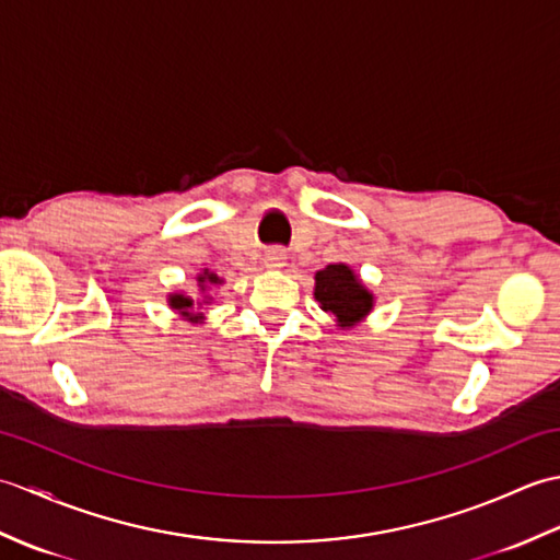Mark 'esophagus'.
Masks as SVG:
<instances>
[{"label": "esophagus", "instance_id": "obj_1", "mask_svg": "<svg viewBox=\"0 0 560 560\" xmlns=\"http://www.w3.org/2000/svg\"><path fill=\"white\" fill-rule=\"evenodd\" d=\"M265 267L267 269H283L287 267V253L281 247H271L265 253Z\"/></svg>", "mask_w": 560, "mask_h": 560}]
</instances>
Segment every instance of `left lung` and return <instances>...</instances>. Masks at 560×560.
Returning a JSON list of instances; mask_svg holds the SVG:
<instances>
[{"mask_svg": "<svg viewBox=\"0 0 560 560\" xmlns=\"http://www.w3.org/2000/svg\"><path fill=\"white\" fill-rule=\"evenodd\" d=\"M315 301L339 329H353L373 313L375 295L349 265L337 261L315 273Z\"/></svg>", "mask_w": 560, "mask_h": 560, "instance_id": "left-lung-1", "label": "left lung"}]
</instances>
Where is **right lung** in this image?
Listing matches in <instances>:
<instances>
[{"mask_svg": "<svg viewBox=\"0 0 560 560\" xmlns=\"http://www.w3.org/2000/svg\"><path fill=\"white\" fill-rule=\"evenodd\" d=\"M195 279H197V289H199L197 299H192V295H187L183 291H175V293H168V305H171V311H175L183 319H187V323L201 325L205 323V313H197V311L201 305H209L213 301L211 289L221 287L223 279L217 277V273L209 269H201Z\"/></svg>", "mask_w": 560, "mask_h": 560, "instance_id": "right-lung-1", "label": "right lung"}]
</instances>
